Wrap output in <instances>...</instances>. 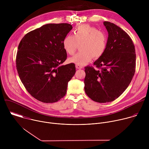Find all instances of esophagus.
Here are the masks:
<instances>
[{
	"instance_id": "obj_1",
	"label": "esophagus",
	"mask_w": 149,
	"mask_h": 149,
	"mask_svg": "<svg viewBox=\"0 0 149 149\" xmlns=\"http://www.w3.org/2000/svg\"><path fill=\"white\" fill-rule=\"evenodd\" d=\"M82 67L81 65H76V68L77 69H81Z\"/></svg>"
}]
</instances>
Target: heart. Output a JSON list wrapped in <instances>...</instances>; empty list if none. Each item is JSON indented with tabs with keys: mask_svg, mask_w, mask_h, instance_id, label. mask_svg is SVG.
Segmentation results:
<instances>
[{
	"mask_svg": "<svg viewBox=\"0 0 149 149\" xmlns=\"http://www.w3.org/2000/svg\"><path fill=\"white\" fill-rule=\"evenodd\" d=\"M107 44L106 33L89 25L78 26L74 35H66L62 41L63 49L70 55L74 54L78 45L81 44V51L68 59L69 62L79 65H86L93 57L95 59L101 57L106 49Z\"/></svg>",
	"mask_w": 149,
	"mask_h": 149,
	"instance_id": "heart-1",
	"label": "heart"
}]
</instances>
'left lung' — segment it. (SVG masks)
Here are the masks:
<instances>
[{"mask_svg": "<svg viewBox=\"0 0 149 149\" xmlns=\"http://www.w3.org/2000/svg\"><path fill=\"white\" fill-rule=\"evenodd\" d=\"M104 25L109 33L104 54L85 67V92L93 101L104 103L115 100L128 87L136 71L135 47L124 31L110 22Z\"/></svg>", "mask_w": 149, "mask_h": 149, "instance_id": "8db88e82", "label": "left lung"}]
</instances>
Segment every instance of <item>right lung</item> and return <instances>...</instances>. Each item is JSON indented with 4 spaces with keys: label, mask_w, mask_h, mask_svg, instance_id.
<instances>
[{
    "label": "right lung",
    "mask_w": 149,
    "mask_h": 149,
    "mask_svg": "<svg viewBox=\"0 0 149 149\" xmlns=\"http://www.w3.org/2000/svg\"><path fill=\"white\" fill-rule=\"evenodd\" d=\"M72 29L68 24H47L20 42L16 70L27 91L39 101L55 102L67 93L68 82L76 71L73 63L61 65L67 57L62 41Z\"/></svg>",
    "instance_id": "add662e5"
}]
</instances>
